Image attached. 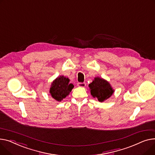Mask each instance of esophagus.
<instances>
[{"label":"esophagus","mask_w":155,"mask_h":155,"mask_svg":"<svg viewBox=\"0 0 155 155\" xmlns=\"http://www.w3.org/2000/svg\"><path fill=\"white\" fill-rule=\"evenodd\" d=\"M86 84L85 83H78V86H79V87H84L86 86Z\"/></svg>","instance_id":"34e87169"}]
</instances>
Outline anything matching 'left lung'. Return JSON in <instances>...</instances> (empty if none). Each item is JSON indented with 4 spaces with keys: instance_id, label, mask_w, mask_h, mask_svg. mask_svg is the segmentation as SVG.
<instances>
[{
    "instance_id": "obj_1",
    "label": "left lung",
    "mask_w": 155,
    "mask_h": 155,
    "mask_svg": "<svg viewBox=\"0 0 155 155\" xmlns=\"http://www.w3.org/2000/svg\"><path fill=\"white\" fill-rule=\"evenodd\" d=\"M89 87L91 94L100 102H103L110 97L114 92L110 83L100 78H96L92 83L89 84Z\"/></svg>"
}]
</instances>
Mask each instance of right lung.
<instances>
[{"label":"right lung","mask_w":155,"mask_h":155,"mask_svg":"<svg viewBox=\"0 0 155 155\" xmlns=\"http://www.w3.org/2000/svg\"><path fill=\"white\" fill-rule=\"evenodd\" d=\"M73 87V84L69 83V79L62 76L53 81L50 88V93L54 99L61 101L69 95Z\"/></svg>","instance_id":"1"}]
</instances>
